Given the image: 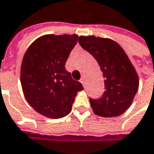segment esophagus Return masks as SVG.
I'll return each mask as SVG.
<instances>
[{"mask_svg": "<svg viewBox=\"0 0 154 154\" xmlns=\"http://www.w3.org/2000/svg\"><path fill=\"white\" fill-rule=\"evenodd\" d=\"M81 82L82 83V85H83V86H85L86 81H85V78H84V77H82V78L81 79Z\"/></svg>", "mask_w": 154, "mask_h": 154, "instance_id": "esophagus-1", "label": "esophagus"}]
</instances>
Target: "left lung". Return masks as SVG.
Instances as JSON below:
<instances>
[{
    "label": "left lung",
    "instance_id": "1",
    "mask_svg": "<svg viewBox=\"0 0 154 154\" xmlns=\"http://www.w3.org/2000/svg\"><path fill=\"white\" fill-rule=\"evenodd\" d=\"M82 48L92 54L103 73L105 89L98 100L90 99L94 112L105 118L119 116L133 103L139 88V76L124 49L108 38L80 36Z\"/></svg>",
    "mask_w": 154,
    "mask_h": 154
}]
</instances>
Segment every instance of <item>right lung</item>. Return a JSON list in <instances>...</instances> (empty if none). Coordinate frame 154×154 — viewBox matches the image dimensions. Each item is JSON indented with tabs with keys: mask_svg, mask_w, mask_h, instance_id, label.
<instances>
[{
	"mask_svg": "<svg viewBox=\"0 0 154 154\" xmlns=\"http://www.w3.org/2000/svg\"><path fill=\"white\" fill-rule=\"evenodd\" d=\"M77 40V35H42L23 56L20 83L24 96L35 111L47 118L67 115L78 91L83 89L65 68Z\"/></svg>",
	"mask_w": 154,
	"mask_h": 154,
	"instance_id": "obj_1",
	"label": "right lung"
}]
</instances>
